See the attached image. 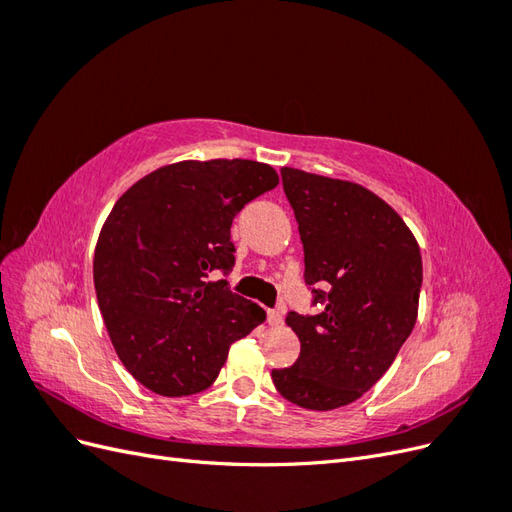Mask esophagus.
<instances>
[{
    "label": "esophagus",
    "mask_w": 512,
    "mask_h": 512,
    "mask_svg": "<svg viewBox=\"0 0 512 512\" xmlns=\"http://www.w3.org/2000/svg\"><path fill=\"white\" fill-rule=\"evenodd\" d=\"M267 320H269L271 327H277V324H282V322H284V316H282L280 309H271L269 316H267Z\"/></svg>",
    "instance_id": "esophagus-1"
}]
</instances>
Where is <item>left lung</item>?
<instances>
[{"label": "left lung", "mask_w": 512, "mask_h": 512, "mask_svg": "<svg viewBox=\"0 0 512 512\" xmlns=\"http://www.w3.org/2000/svg\"><path fill=\"white\" fill-rule=\"evenodd\" d=\"M282 181L299 222L305 284L324 288L314 290L324 309L286 316L301 352L271 378L290 404L335 410L367 393L412 333L421 250L399 213L359 183L288 166Z\"/></svg>", "instance_id": "8db88e82"}]
</instances>
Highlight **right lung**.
<instances>
[{
  "mask_svg": "<svg viewBox=\"0 0 512 512\" xmlns=\"http://www.w3.org/2000/svg\"><path fill=\"white\" fill-rule=\"evenodd\" d=\"M277 183L254 160H183L138 179L108 213L96 297L119 361L149 391L209 389L230 344L265 322V309L209 277L235 267V215Z\"/></svg>",
  "mask_w": 512,
  "mask_h": 512,
  "instance_id": "obj_1",
  "label": "right lung"
}]
</instances>
